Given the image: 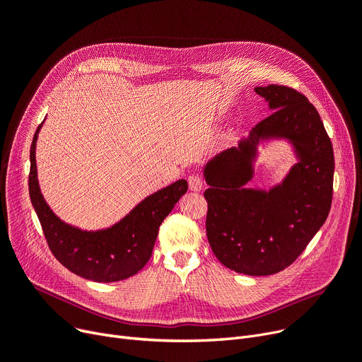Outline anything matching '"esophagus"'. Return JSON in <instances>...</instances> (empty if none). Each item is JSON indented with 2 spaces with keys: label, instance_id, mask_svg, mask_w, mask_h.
Here are the masks:
<instances>
[{
  "label": "esophagus",
  "instance_id": "esophagus-1",
  "mask_svg": "<svg viewBox=\"0 0 362 362\" xmlns=\"http://www.w3.org/2000/svg\"><path fill=\"white\" fill-rule=\"evenodd\" d=\"M188 187H190V190H193V192H200L203 188L202 177L197 174H193L188 177Z\"/></svg>",
  "mask_w": 362,
  "mask_h": 362
}]
</instances>
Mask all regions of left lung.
<instances>
[{"label": "left lung", "mask_w": 362, "mask_h": 362, "mask_svg": "<svg viewBox=\"0 0 362 362\" xmlns=\"http://www.w3.org/2000/svg\"><path fill=\"white\" fill-rule=\"evenodd\" d=\"M274 112L256 124L249 140L223 151L204 168L206 235L222 265L246 275H271L293 264L329 216L334 154L313 103L286 85L255 88ZM284 136L301 160L271 192L241 187L259 138Z\"/></svg>", "instance_id": "left-lung-1"}]
</instances>
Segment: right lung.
<instances>
[{
	"label": "right lung",
	"instance_id": "obj_1",
	"mask_svg": "<svg viewBox=\"0 0 362 362\" xmlns=\"http://www.w3.org/2000/svg\"><path fill=\"white\" fill-rule=\"evenodd\" d=\"M40 128L30 146L29 196L51 253L69 271L87 280L112 283L132 277L148 262L160 223L187 193V181L180 180L148 196L109 230L81 231L66 226L51 212L40 192L35 163Z\"/></svg>",
	"mask_w": 362,
	"mask_h": 362
}]
</instances>
